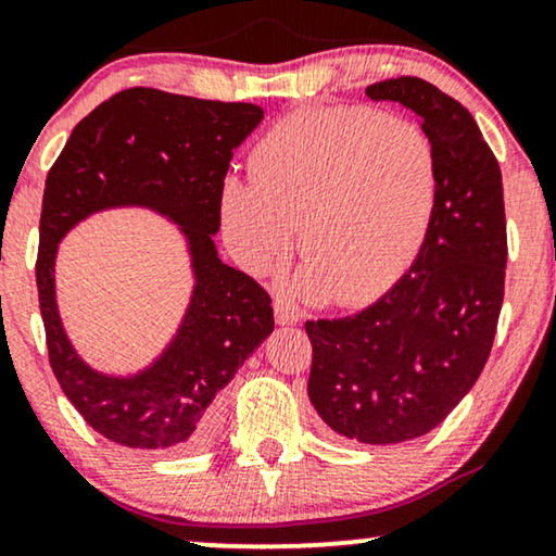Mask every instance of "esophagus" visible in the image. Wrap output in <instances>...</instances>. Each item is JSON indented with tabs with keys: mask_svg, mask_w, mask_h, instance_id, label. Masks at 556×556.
I'll list each match as a JSON object with an SVG mask.
<instances>
[{
	"mask_svg": "<svg viewBox=\"0 0 556 556\" xmlns=\"http://www.w3.org/2000/svg\"><path fill=\"white\" fill-rule=\"evenodd\" d=\"M300 317H302V312L296 309L294 304H289L287 300H277L275 302V319H277V325H294Z\"/></svg>",
	"mask_w": 556,
	"mask_h": 556,
	"instance_id": "esophagus-1",
	"label": "esophagus"
}]
</instances>
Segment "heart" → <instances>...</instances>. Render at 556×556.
Returning <instances> with one entry per match:
<instances>
[{"label":"heart","instance_id":"heart-1","mask_svg":"<svg viewBox=\"0 0 556 556\" xmlns=\"http://www.w3.org/2000/svg\"><path fill=\"white\" fill-rule=\"evenodd\" d=\"M254 181L229 176L218 193L224 237L252 275L292 252L309 264L296 292L363 304L408 269L438 199L433 140L413 121L365 105L309 108L281 118L252 153Z\"/></svg>","mask_w":556,"mask_h":556}]
</instances>
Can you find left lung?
Wrapping results in <instances>:
<instances>
[{
	"label": "left lung",
	"instance_id": "8db88e82",
	"mask_svg": "<svg viewBox=\"0 0 556 556\" xmlns=\"http://www.w3.org/2000/svg\"><path fill=\"white\" fill-rule=\"evenodd\" d=\"M365 96L418 115L435 148V211L416 262L378 302L304 325L307 393L338 435L390 445L433 431L486 365L504 302V186L473 115L435 85L395 77Z\"/></svg>",
	"mask_w": 556,
	"mask_h": 556
}]
</instances>
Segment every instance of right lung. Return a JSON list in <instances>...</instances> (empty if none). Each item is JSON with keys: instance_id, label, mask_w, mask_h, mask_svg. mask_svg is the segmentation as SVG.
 Listing matches in <instances>:
<instances>
[{"instance_id": "1", "label": "right lung", "mask_w": 556, "mask_h": 556, "mask_svg": "<svg viewBox=\"0 0 556 556\" xmlns=\"http://www.w3.org/2000/svg\"><path fill=\"white\" fill-rule=\"evenodd\" d=\"M264 111L130 88L75 125L45 181L37 292L62 393L108 441L138 451L197 453L218 435V393L275 330L271 300L244 271L218 260V193L229 161ZM148 207L179 226L194 287L175 338L136 374L85 364L56 307L59 241L85 217Z\"/></svg>"}]
</instances>
